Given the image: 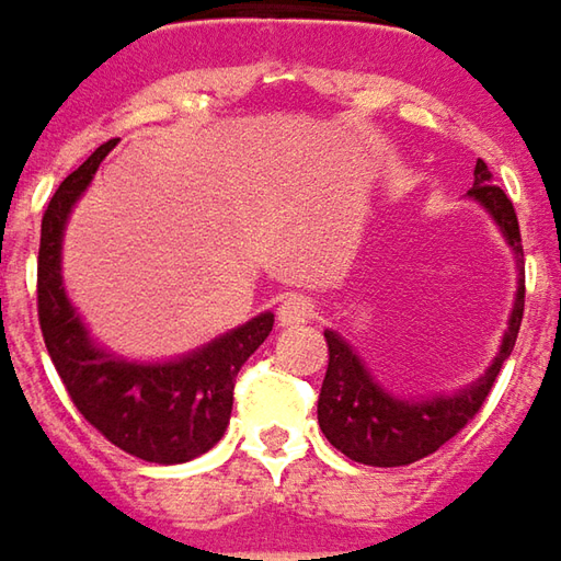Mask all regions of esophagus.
Returning <instances> with one entry per match:
<instances>
[{
  "mask_svg": "<svg viewBox=\"0 0 561 561\" xmlns=\"http://www.w3.org/2000/svg\"><path fill=\"white\" fill-rule=\"evenodd\" d=\"M276 317H279V325H300V322L313 317V300L307 295H285L279 300Z\"/></svg>",
  "mask_w": 561,
  "mask_h": 561,
  "instance_id": "1",
  "label": "esophagus"
}]
</instances>
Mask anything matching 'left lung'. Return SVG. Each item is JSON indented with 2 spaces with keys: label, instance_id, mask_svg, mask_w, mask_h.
<instances>
[{
  "label": "left lung",
  "instance_id": "left-lung-1",
  "mask_svg": "<svg viewBox=\"0 0 561 561\" xmlns=\"http://www.w3.org/2000/svg\"><path fill=\"white\" fill-rule=\"evenodd\" d=\"M469 202L481 204L491 214L503 242L510 244L515 270H518L515 300H512L510 322H506V332L500 341V351L481 376L456 391L400 397L388 391L369 373L366 359L359 357L351 341L335 329H325L329 369L322 378L317 403L319 428L335 450H341L354 462L391 469V466H410L422 456L435 454L437 447H444L481 410L503 363L510 359L512 347H515L522 313H525V254H522L515 207L506 198V192L500 185H493L491 170L484 161L474 164V185L469 188Z\"/></svg>",
  "mask_w": 561,
  "mask_h": 561
}]
</instances>
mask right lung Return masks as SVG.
Returning a JSON list of instances; mask_svg holds the SVG:
<instances>
[{
    "label": "right lung",
    "instance_id": "add662e5",
    "mask_svg": "<svg viewBox=\"0 0 561 561\" xmlns=\"http://www.w3.org/2000/svg\"><path fill=\"white\" fill-rule=\"evenodd\" d=\"M117 146H99L51 195L39 239V329L70 400L89 425L129 456L176 466L207 454L229 425L236 376L273 332V313L248 319L202 347L170 359L114 354L89 335L61 276V248L73 204Z\"/></svg>",
    "mask_w": 561,
    "mask_h": 561
}]
</instances>
